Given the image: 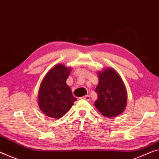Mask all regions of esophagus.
I'll return each mask as SVG.
<instances>
[{
    "label": "esophagus",
    "mask_w": 159,
    "mask_h": 159,
    "mask_svg": "<svg viewBox=\"0 0 159 159\" xmlns=\"http://www.w3.org/2000/svg\"><path fill=\"white\" fill-rule=\"evenodd\" d=\"M82 98L83 99L87 100V101H89V100L90 99V97H89V95H85V96L82 97Z\"/></svg>",
    "instance_id": "obj_1"
}]
</instances>
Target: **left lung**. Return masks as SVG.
I'll return each mask as SVG.
<instances>
[{"label": "left lung", "instance_id": "1", "mask_svg": "<svg viewBox=\"0 0 159 159\" xmlns=\"http://www.w3.org/2000/svg\"><path fill=\"white\" fill-rule=\"evenodd\" d=\"M97 75L99 83L95 92L98 97L94 104L95 107L108 118L120 115L127 103V92L120 75L111 67L97 72Z\"/></svg>", "mask_w": 159, "mask_h": 159}]
</instances>
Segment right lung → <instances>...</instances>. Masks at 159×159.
Returning a JSON list of instances; mask_svg holds the SVG:
<instances>
[{"label": "right lung", "mask_w": 159, "mask_h": 159, "mask_svg": "<svg viewBox=\"0 0 159 159\" xmlns=\"http://www.w3.org/2000/svg\"><path fill=\"white\" fill-rule=\"evenodd\" d=\"M71 71L72 67L58 64L51 68L43 77L39 87L38 104L46 116L52 119L61 118L77 100L66 84Z\"/></svg>", "instance_id": "add662e5"}]
</instances>
